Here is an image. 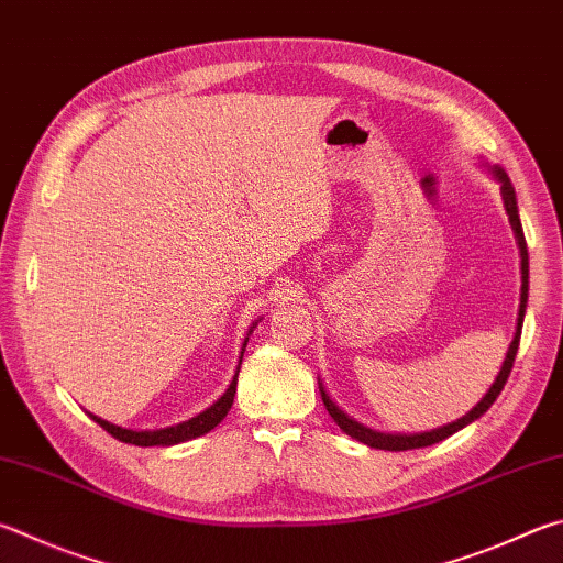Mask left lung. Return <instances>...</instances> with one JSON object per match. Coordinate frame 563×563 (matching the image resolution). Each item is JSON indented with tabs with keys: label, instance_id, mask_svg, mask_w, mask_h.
Wrapping results in <instances>:
<instances>
[{
	"label": "left lung",
	"instance_id": "obj_1",
	"mask_svg": "<svg viewBox=\"0 0 563 563\" xmlns=\"http://www.w3.org/2000/svg\"><path fill=\"white\" fill-rule=\"evenodd\" d=\"M495 177H497L499 181H503V187H499V191H503L505 209H507V213H509V223H512L515 236H517V243H519V255H522V298H519L517 332H515L512 344H509V350H507L503 369H499L495 384L489 386V391L485 394L483 401H479V404L473 408V411H470V413L463 416V418H457V421L451 423V426H443V428H438V431L421 433V435H388V433H376V431H372V428H366V426H362V423L352 421V418L346 416V413L342 411V408H336V406L332 404V398L327 396V391L320 386L322 401H324V406H327V411H330V416L334 418L336 426H340L346 435L356 438V441H362V443L372 445V448H382V451H411V448H426V445L441 443V441H445L448 435L457 433L460 428H465L467 423H473L475 418L483 416V413L487 411V408L497 401V396L503 394V388H505V384H507V379H509V372H512L517 350H519V336H522V322H525V310H527V298H529V253H527V241H525L522 221H519L517 197H515L512 181H509V177L505 175L503 169H495Z\"/></svg>",
	"mask_w": 563,
	"mask_h": 563
}]
</instances>
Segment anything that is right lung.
I'll return each instance as SVG.
<instances>
[{
    "mask_svg": "<svg viewBox=\"0 0 563 563\" xmlns=\"http://www.w3.org/2000/svg\"><path fill=\"white\" fill-rule=\"evenodd\" d=\"M249 342V340H246ZM246 346V344H243ZM243 356V352H241ZM236 382H239V374L233 376L231 386L227 388V394H223L217 404L209 406L207 411L199 413L197 418H191V421H184L179 426H172V428H162V431H128V428H120V426H112L103 418L98 416H90L93 421L108 431L112 438H118L122 443H132V445H175V443H184V441H191V438L209 433L211 428H217L223 418H227L229 408L233 404V396H236Z\"/></svg>",
    "mask_w": 563,
    "mask_h": 563,
    "instance_id": "right-lung-1",
    "label": "right lung"
}]
</instances>
